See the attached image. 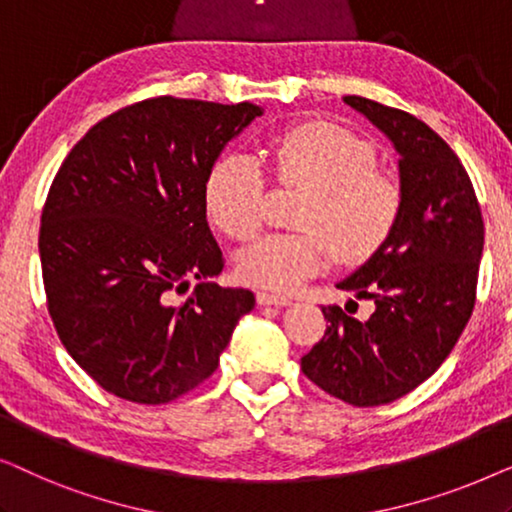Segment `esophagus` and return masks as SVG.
<instances>
[{
	"label": "esophagus",
	"instance_id": "34e87169",
	"mask_svg": "<svg viewBox=\"0 0 512 512\" xmlns=\"http://www.w3.org/2000/svg\"><path fill=\"white\" fill-rule=\"evenodd\" d=\"M256 303L258 305H275V307H289L291 298L286 296H277V293H268V291H258L256 293Z\"/></svg>",
	"mask_w": 512,
	"mask_h": 512
}]
</instances>
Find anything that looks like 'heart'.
Listing matches in <instances>:
<instances>
[{
    "label": "heart",
    "instance_id": "heart-1",
    "mask_svg": "<svg viewBox=\"0 0 512 512\" xmlns=\"http://www.w3.org/2000/svg\"><path fill=\"white\" fill-rule=\"evenodd\" d=\"M284 184L310 188L298 214L303 233L265 235L237 254L247 284L293 293L326 270L331 251L345 261L373 256L394 233L403 209L401 184L375 170L366 139L331 121L286 132L277 144ZM268 177L254 153L230 149L214 160L205 181L209 219L235 240L256 235L265 219Z\"/></svg>",
    "mask_w": 512,
    "mask_h": 512
}]
</instances>
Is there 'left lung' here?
Listing matches in <instances>:
<instances>
[{
  "label": "left lung",
  "instance_id": "1",
  "mask_svg": "<svg viewBox=\"0 0 512 512\" xmlns=\"http://www.w3.org/2000/svg\"><path fill=\"white\" fill-rule=\"evenodd\" d=\"M345 102L391 139L403 209L389 240L338 289L370 298L359 321L321 307L324 338L300 359L310 380L356 408L396 401L436 373L473 314L485 223L468 172L408 111L359 95Z\"/></svg>",
  "mask_w": 512,
  "mask_h": 512
}]
</instances>
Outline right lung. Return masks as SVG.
I'll list each match as a JSON object with an SVG mask.
<instances>
[{
	"label": "right lung",
	"instance_id": "obj_1",
	"mask_svg": "<svg viewBox=\"0 0 512 512\" xmlns=\"http://www.w3.org/2000/svg\"><path fill=\"white\" fill-rule=\"evenodd\" d=\"M263 109L153 97L102 118L69 151L41 212L55 331L104 391L160 405L214 373L254 293L209 282L223 254L205 181ZM199 282L181 304L176 296Z\"/></svg>",
	"mask_w": 512,
	"mask_h": 512
}]
</instances>
